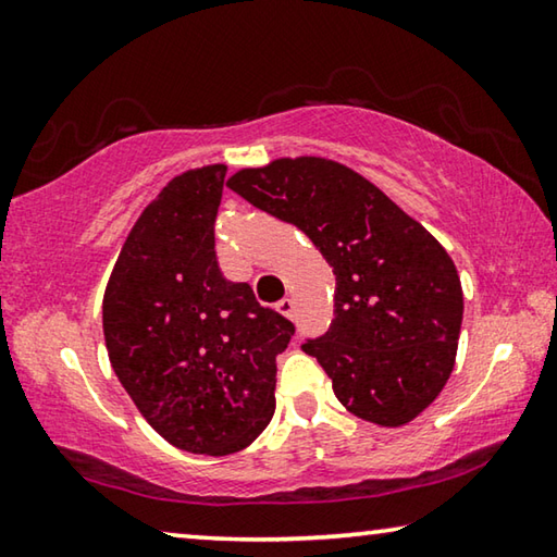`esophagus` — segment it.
<instances>
[{
  "label": "esophagus",
  "instance_id": "esophagus-1",
  "mask_svg": "<svg viewBox=\"0 0 557 557\" xmlns=\"http://www.w3.org/2000/svg\"><path fill=\"white\" fill-rule=\"evenodd\" d=\"M277 312L285 314V317H295V299L292 297H282L277 301Z\"/></svg>",
  "mask_w": 557,
  "mask_h": 557
}]
</instances>
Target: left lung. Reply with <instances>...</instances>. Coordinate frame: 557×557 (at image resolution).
<instances>
[{"label": "left lung", "instance_id": "obj_1", "mask_svg": "<svg viewBox=\"0 0 557 557\" xmlns=\"http://www.w3.org/2000/svg\"><path fill=\"white\" fill-rule=\"evenodd\" d=\"M228 188L297 225L336 275L334 319L307 338L356 418L398 428L428 408L455 369L459 275L447 250L379 186L322 157L243 169Z\"/></svg>", "mask_w": 557, "mask_h": 557}]
</instances>
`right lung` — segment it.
I'll list each match as a JSON object with an SVG mask.
<instances>
[{"instance_id": "right-lung-1", "label": "right lung", "mask_w": 557, "mask_h": 557, "mask_svg": "<svg viewBox=\"0 0 557 557\" xmlns=\"http://www.w3.org/2000/svg\"><path fill=\"white\" fill-rule=\"evenodd\" d=\"M225 166L169 182L129 231L102 299L112 369L174 447L223 457L275 412V358L295 324L223 277L213 223Z\"/></svg>"}]
</instances>
